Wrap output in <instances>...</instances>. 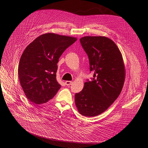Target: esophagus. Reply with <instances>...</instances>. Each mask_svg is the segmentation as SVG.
<instances>
[{
    "mask_svg": "<svg viewBox=\"0 0 148 148\" xmlns=\"http://www.w3.org/2000/svg\"><path fill=\"white\" fill-rule=\"evenodd\" d=\"M65 84H66V85H67V86H70V85H72V81H66Z\"/></svg>",
    "mask_w": 148,
    "mask_h": 148,
    "instance_id": "1",
    "label": "esophagus"
}]
</instances>
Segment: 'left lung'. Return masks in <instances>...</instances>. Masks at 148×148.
<instances>
[{
  "instance_id": "8db88e82",
  "label": "left lung",
  "mask_w": 148,
  "mask_h": 148,
  "mask_svg": "<svg viewBox=\"0 0 148 148\" xmlns=\"http://www.w3.org/2000/svg\"><path fill=\"white\" fill-rule=\"evenodd\" d=\"M87 54L93 78L87 80L75 101L79 113L93 117L106 111L121 93L125 79L122 53L114 42L102 36H86L80 38Z\"/></svg>"
}]
</instances>
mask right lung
<instances>
[{"label": "right lung", "instance_id": "add662e5", "mask_svg": "<svg viewBox=\"0 0 148 148\" xmlns=\"http://www.w3.org/2000/svg\"><path fill=\"white\" fill-rule=\"evenodd\" d=\"M75 37L53 33L41 35L28 45L19 61L18 75L26 97L35 104L45 103L61 85L56 79L62 53L76 41Z\"/></svg>", "mask_w": 148, "mask_h": 148}]
</instances>
